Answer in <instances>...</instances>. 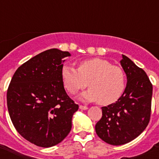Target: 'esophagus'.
<instances>
[{
  "mask_svg": "<svg viewBox=\"0 0 159 159\" xmlns=\"http://www.w3.org/2000/svg\"><path fill=\"white\" fill-rule=\"evenodd\" d=\"M80 109H81V110H88V107L87 106H83V105H80Z\"/></svg>",
  "mask_w": 159,
  "mask_h": 159,
  "instance_id": "34e87169",
  "label": "esophagus"
}]
</instances>
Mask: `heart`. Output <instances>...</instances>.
Here are the masks:
<instances>
[{"label":"heart","instance_id":"heart-1","mask_svg":"<svg viewBox=\"0 0 159 159\" xmlns=\"http://www.w3.org/2000/svg\"><path fill=\"white\" fill-rule=\"evenodd\" d=\"M61 76L64 87L71 94L86 88L88 82L89 89L79 95V99L84 102L98 101L101 105L111 104L120 98L125 89L123 70L97 57L82 60L78 69L64 64Z\"/></svg>","mask_w":159,"mask_h":159}]
</instances>
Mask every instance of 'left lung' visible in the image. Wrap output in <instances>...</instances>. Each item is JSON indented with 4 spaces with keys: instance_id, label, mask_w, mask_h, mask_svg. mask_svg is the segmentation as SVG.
<instances>
[{
    "instance_id": "obj_1",
    "label": "left lung",
    "mask_w": 159,
    "mask_h": 159,
    "mask_svg": "<svg viewBox=\"0 0 159 159\" xmlns=\"http://www.w3.org/2000/svg\"><path fill=\"white\" fill-rule=\"evenodd\" d=\"M120 64L127 75V86L116 102L102 107L95 125L97 135L114 146L132 141L145 130L151 118L153 87L146 72L122 55Z\"/></svg>"
}]
</instances>
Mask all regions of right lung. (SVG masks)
Returning <instances> with one entry per match:
<instances>
[{"mask_svg":"<svg viewBox=\"0 0 159 159\" xmlns=\"http://www.w3.org/2000/svg\"><path fill=\"white\" fill-rule=\"evenodd\" d=\"M71 57L46 50L17 68L7 92L9 116L20 135L38 147H51L66 138L78 104L67 95L61 69Z\"/></svg>","mask_w":159,"mask_h":159,"instance_id":"obj_1","label":"right lung"}]
</instances>
